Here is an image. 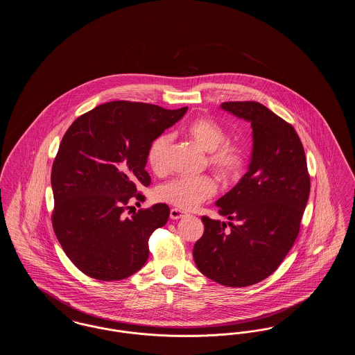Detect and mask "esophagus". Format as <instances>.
<instances>
[{
  "label": "esophagus",
  "instance_id": "34e87169",
  "mask_svg": "<svg viewBox=\"0 0 355 355\" xmlns=\"http://www.w3.org/2000/svg\"><path fill=\"white\" fill-rule=\"evenodd\" d=\"M186 216L187 214H186L185 211H182L180 209H171L170 210V218L171 220H181V218H184Z\"/></svg>",
  "mask_w": 355,
  "mask_h": 355
}]
</instances>
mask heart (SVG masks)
Returning <instances> with one entry per match:
<instances>
[{
	"instance_id": "1",
	"label": "heart",
	"mask_w": 355,
	"mask_h": 355,
	"mask_svg": "<svg viewBox=\"0 0 355 355\" xmlns=\"http://www.w3.org/2000/svg\"><path fill=\"white\" fill-rule=\"evenodd\" d=\"M187 135L205 152L210 153L209 164L223 180L234 178L243 168L245 154L236 145L226 142L227 135L220 125L211 119H200L187 126ZM171 137L159 135L148 152V161L154 173L162 174L168 169ZM217 191L216 181L207 175L180 177L158 189V198L182 210H193L203 201L211 198Z\"/></svg>"
}]
</instances>
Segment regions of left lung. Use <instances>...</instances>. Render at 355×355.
Instances as JSON below:
<instances>
[{"label":"left lung","mask_w":355,"mask_h":355,"mask_svg":"<svg viewBox=\"0 0 355 355\" xmlns=\"http://www.w3.org/2000/svg\"><path fill=\"white\" fill-rule=\"evenodd\" d=\"M220 109L250 122L253 150L246 174L216 202L229 222L202 217L193 257L211 281L250 286L277 270L294 245L310 177L302 142L285 119L259 102H223Z\"/></svg>","instance_id":"8db88e82"}]
</instances>
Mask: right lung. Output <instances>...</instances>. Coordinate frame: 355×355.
<instances>
[{
	"mask_svg": "<svg viewBox=\"0 0 355 355\" xmlns=\"http://www.w3.org/2000/svg\"><path fill=\"white\" fill-rule=\"evenodd\" d=\"M144 102L102 103L76 119L51 168L53 229L69 259L86 275L119 281L139 270L148 241L169 218L165 203L125 216L139 187L153 141L185 116Z\"/></svg>",
	"mask_w": 355,
	"mask_h": 355,
	"instance_id": "obj_1",
	"label": "right lung"
}]
</instances>
